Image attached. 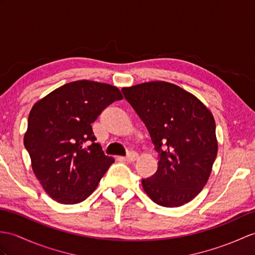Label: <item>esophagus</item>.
Returning <instances> with one entry per match:
<instances>
[{
  "label": "esophagus",
  "instance_id": "34e87169",
  "mask_svg": "<svg viewBox=\"0 0 255 255\" xmlns=\"http://www.w3.org/2000/svg\"><path fill=\"white\" fill-rule=\"evenodd\" d=\"M138 157V154L135 152H129L128 154L124 157V161L127 162V163H131V162H134L135 159H137Z\"/></svg>",
  "mask_w": 255,
  "mask_h": 255
}]
</instances>
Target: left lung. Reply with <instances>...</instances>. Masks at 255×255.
<instances>
[{
	"mask_svg": "<svg viewBox=\"0 0 255 255\" xmlns=\"http://www.w3.org/2000/svg\"><path fill=\"white\" fill-rule=\"evenodd\" d=\"M122 91L157 152V170L142 179L143 190L165 208L188 203L208 182L217 155L212 113L193 94L168 82H144Z\"/></svg>",
	"mask_w": 255,
	"mask_h": 255,
	"instance_id": "8db88e82",
	"label": "left lung"
}]
</instances>
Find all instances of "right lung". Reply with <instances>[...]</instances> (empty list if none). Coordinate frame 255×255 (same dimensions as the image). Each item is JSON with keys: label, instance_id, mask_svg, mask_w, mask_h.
I'll return each mask as SVG.
<instances>
[{"label": "right lung", "instance_id": "obj_1", "mask_svg": "<svg viewBox=\"0 0 255 255\" xmlns=\"http://www.w3.org/2000/svg\"><path fill=\"white\" fill-rule=\"evenodd\" d=\"M122 99L116 87L78 80L33 105L23 143L35 177L53 200L77 204L96 190L114 158L96 143L91 124Z\"/></svg>", "mask_w": 255, "mask_h": 255}]
</instances>
